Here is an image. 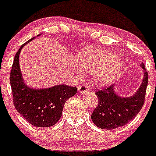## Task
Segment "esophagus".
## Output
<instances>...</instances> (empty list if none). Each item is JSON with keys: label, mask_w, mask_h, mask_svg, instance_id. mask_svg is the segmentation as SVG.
Returning <instances> with one entry per match:
<instances>
[{"label": "esophagus", "mask_w": 156, "mask_h": 156, "mask_svg": "<svg viewBox=\"0 0 156 156\" xmlns=\"http://www.w3.org/2000/svg\"><path fill=\"white\" fill-rule=\"evenodd\" d=\"M78 90L81 94H84V93L88 92L90 90V87L87 84H81L78 86Z\"/></svg>", "instance_id": "esophagus-1"}]
</instances>
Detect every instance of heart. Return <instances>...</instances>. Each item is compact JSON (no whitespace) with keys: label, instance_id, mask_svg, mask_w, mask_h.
Here are the masks:
<instances>
[{"label":"heart","instance_id":"heart-1","mask_svg":"<svg viewBox=\"0 0 156 156\" xmlns=\"http://www.w3.org/2000/svg\"><path fill=\"white\" fill-rule=\"evenodd\" d=\"M78 63L85 72L94 74V80L102 85L111 83L119 73L122 66L115 53L93 47L84 48L79 52ZM75 69L78 75H81L79 67L76 66Z\"/></svg>","mask_w":156,"mask_h":156}]
</instances>
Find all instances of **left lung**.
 Returning a JSON list of instances; mask_svg holds the SVG:
<instances>
[{
  "mask_svg": "<svg viewBox=\"0 0 156 156\" xmlns=\"http://www.w3.org/2000/svg\"><path fill=\"white\" fill-rule=\"evenodd\" d=\"M144 81L137 92L130 97H120L115 94L113 85L96 91L98 105L91 114L97 127L112 130L125 125L134 119L144 106L148 84V72L144 63Z\"/></svg>",
  "mask_w": 156,
  "mask_h": 156,
  "instance_id": "1",
  "label": "left lung"
}]
</instances>
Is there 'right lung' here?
Segmentation results:
<instances>
[{
  "label": "right lung",
  "mask_w": 156,
  "mask_h": 156,
  "mask_svg": "<svg viewBox=\"0 0 156 156\" xmlns=\"http://www.w3.org/2000/svg\"><path fill=\"white\" fill-rule=\"evenodd\" d=\"M29 41L22 45L12 62L10 75L12 102L18 112L33 126H53L61 118L66 101L76 94L77 87L65 84L42 90L28 87L22 78L19 56L22 48Z\"/></svg>",
  "instance_id": "obj_1"
}]
</instances>
